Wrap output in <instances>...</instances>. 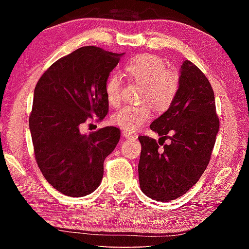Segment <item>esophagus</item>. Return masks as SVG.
<instances>
[{
	"label": "esophagus",
	"mask_w": 249,
	"mask_h": 249,
	"mask_svg": "<svg viewBox=\"0 0 249 249\" xmlns=\"http://www.w3.org/2000/svg\"><path fill=\"white\" fill-rule=\"evenodd\" d=\"M123 137L126 138V140H132V138H134L133 135L127 132H123Z\"/></svg>",
	"instance_id": "1"
}]
</instances>
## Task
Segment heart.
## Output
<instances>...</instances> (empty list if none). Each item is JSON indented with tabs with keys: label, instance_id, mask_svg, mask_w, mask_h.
<instances>
[{
	"label": "heart",
	"instance_id": "obj_1",
	"mask_svg": "<svg viewBox=\"0 0 249 249\" xmlns=\"http://www.w3.org/2000/svg\"><path fill=\"white\" fill-rule=\"evenodd\" d=\"M125 71L134 81L144 84L141 102H149L157 111H166L174 103L179 90V75L175 70L166 69L161 58L154 54H140L125 64ZM123 81L120 74L107 78L104 93L111 107H117L122 101ZM151 117L149 104L140 107H124L112 115V122L126 132H136Z\"/></svg>",
	"mask_w": 249,
	"mask_h": 249
}]
</instances>
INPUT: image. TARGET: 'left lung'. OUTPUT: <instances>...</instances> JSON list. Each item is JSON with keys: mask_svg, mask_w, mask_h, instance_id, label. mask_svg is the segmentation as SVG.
Returning a JSON list of instances; mask_svg holds the SVG:
<instances>
[{"mask_svg": "<svg viewBox=\"0 0 249 249\" xmlns=\"http://www.w3.org/2000/svg\"><path fill=\"white\" fill-rule=\"evenodd\" d=\"M150 129L161 136L159 141L169 138L171 142H162L160 150V142L138 137L141 189L156 201L175 200L190 190L206 169L220 129L212 87L191 61H183L174 103L150 124Z\"/></svg>", "mask_w": 249, "mask_h": 249, "instance_id": "left-lung-1", "label": "left lung"}]
</instances>
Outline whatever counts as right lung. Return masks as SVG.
<instances>
[{
    "label": "right lung",
    "mask_w": 249,
    "mask_h": 249,
    "mask_svg": "<svg viewBox=\"0 0 249 249\" xmlns=\"http://www.w3.org/2000/svg\"><path fill=\"white\" fill-rule=\"evenodd\" d=\"M124 53L95 46L74 50L45 71L34 91L29 129L41 174L68 196L93 192L103 178L104 159L112 153L121 130L107 126L89 135L80 126L108 112L104 87Z\"/></svg>",
    "instance_id": "1"
}]
</instances>
